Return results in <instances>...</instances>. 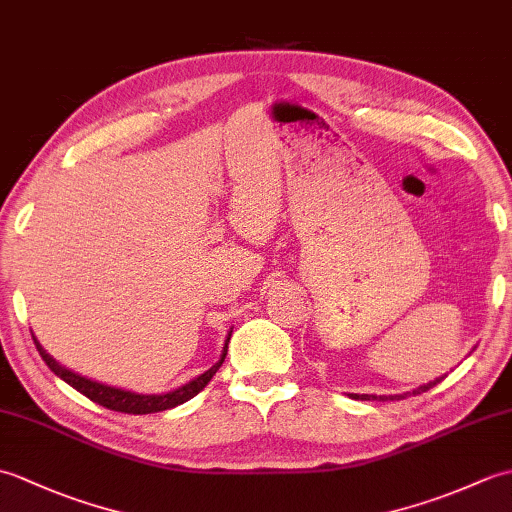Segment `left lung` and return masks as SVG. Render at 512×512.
<instances>
[{
	"mask_svg": "<svg viewBox=\"0 0 512 512\" xmlns=\"http://www.w3.org/2000/svg\"><path fill=\"white\" fill-rule=\"evenodd\" d=\"M444 378V376H442ZM442 378H436V380H431V383H427V385H420V387H416L413 391H405V394H394V396H376V394H350L352 398H358V400H402V398H407V396H418V394H422V391H429L431 387H436Z\"/></svg>",
	"mask_w": 512,
	"mask_h": 512,
	"instance_id": "1",
	"label": "left lung"
}]
</instances>
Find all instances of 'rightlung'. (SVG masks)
<instances>
[{
    "label": "right lung",
    "instance_id": "1",
    "mask_svg": "<svg viewBox=\"0 0 512 512\" xmlns=\"http://www.w3.org/2000/svg\"><path fill=\"white\" fill-rule=\"evenodd\" d=\"M231 332H228V336H226V343H224L220 361H217L211 369H206V372L200 374L198 378L189 380L187 385H182V387L173 389V391H167V394H134V391L96 383V380L74 374L72 369H65L63 365H59L46 350H43L35 336H32V339H35V345H37L41 358L46 361V365L52 369V372L57 374L61 380H65V383H68L70 387H74L76 391H81L83 396H88L92 402H96V405H103L107 409L121 411V413H158V411H165V409H173V407L182 405V402H187L193 396H198L200 391L206 385H209V380L215 376L217 369H220L222 363H224L226 352H228V341H231Z\"/></svg>",
    "mask_w": 512,
    "mask_h": 512
}]
</instances>
